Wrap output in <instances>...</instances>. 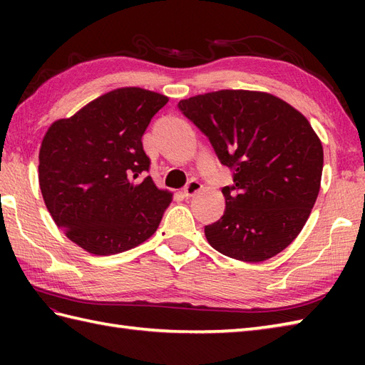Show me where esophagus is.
<instances>
[{
  "mask_svg": "<svg viewBox=\"0 0 365 365\" xmlns=\"http://www.w3.org/2000/svg\"><path fill=\"white\" fill-rule=\"evenodd\" d=\"M202 190V183L200 182H197V180H191L187 187H185V190H183V196L185 197H192L195 195H197V192Z\"/></svg>",
  "mask_w": 365,
  "mask_h": 365,
  "instance_id": "obj_1",
  "label": "esophagus"
}]
</instances>
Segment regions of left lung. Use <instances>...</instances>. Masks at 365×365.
Listing matches in <instances>:
<instances>
[{"mask_svg": "<svg viewBox=\"0 0 365 365\" xmlns=\"http://www.w3.org/2000/svg\"><path fill=\"white\" fill-rule=\"evenodd\" d=\"M210 139L234 185L224 187L226 212L205 226L216 251L242 262H263L284 251L319 196L323 145L309 120L279 97L222 89L178 102Z\"/></svg>", "mask_w": 365, "mask_h": 365, "instance_id": "left-lung-1", "label": "left lung"}]
</instances>
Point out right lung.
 <instances>
[{"label":"right lung","mask_w":365,"mask_h":365,"mask_svg":"<svg viewBox=\"0 0 365 365\" xmlns=\"http://www.w3.org/2000/svg\"><path fill=\"white\" fill-rule=\"evenodd\" d=\"M168 97L119 88L72 118L53 122L38 150V185L53 221L94 255L144 243L158 229L173 192L158 190L141 138Z\"/></svg>","instance_id":"obj_1"}]
</instances>
